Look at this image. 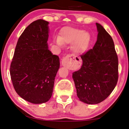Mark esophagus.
<instances>
[{"instance_id": "34e87169", "label": "esophagus", "mask_w": 129, "mask_h": 129, "mask_svg": "<svg viewBox=\"0 0 129 129\" xmlns=\"http://www.w3.org/2000/svg\"><path fill=\"white\" fill-rule=\"evenodd\" d=\"M75 58V56L73 54H68L66 57L63 58L61 60V65L63 66H68L73 61V59Z\"/></svg>"}]
</instances>
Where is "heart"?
I'll return each instance as SVG.
<instances>
[{
	"instance_id": "b5f03b06",
	"label": "heart",
	"mask_w": 129,
	"mask_h": 129,
	"mask_svg": "<svg viewBox=\"0 0 129 129\" xmlns=\"http://www.w3.org/2000/svg\"><path fill=\"white\" fill-rule=\"evenodd\" d=\"M91 36L84 30L67 27L61 30L59 37L56 38V42L59 46L63 44H72V49L75 53L85 51L89 46Z\"/></svg>"
}]
</instances>
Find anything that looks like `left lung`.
<instances>
[{
    "label": "left lung",
    "mask_w": 129,
    "mask_h": 129,
    "mask_svg": "<svg viewBox=\"0 0 129 129\" xmlns=\"http://www.w3.org/2000/svg\"><path fill=\"white\" fill-rule=\"evenodd\" d=\"M97 40L93 48L81 55L82 66L72 78L80 101L88 104L106 99L118 78V57L113 38L101 25L96 23Z\"/></svg>",
    "instance_id": "obj_1"
}]
</instances>
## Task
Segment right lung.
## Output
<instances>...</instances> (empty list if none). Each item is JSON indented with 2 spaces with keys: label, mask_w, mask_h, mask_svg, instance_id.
Returning <instances> with one entry per match:
<instances>
[{
  "label": "right lung",
  "mask_w": 129,
  "mask_h": 129,
  "mask_svg": "<svg viewBox=\"0 0 129 129\" xmlns=\"http://www.w3.org/2000/svg\"><path fill=\"white\" fill-rule=\"evenodd\" d=\"M48 22L30 24L16 44L10 74L16 93L29 103L42 104L52 95L59 57L48 49Z\"/></svg>",
  "instance_id": "obj_1"
}]
</instances>
